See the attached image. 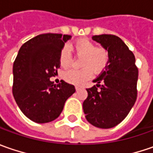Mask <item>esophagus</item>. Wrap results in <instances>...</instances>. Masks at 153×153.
<instances>
[{
  "mask_svg": "<svg viewBox=\"0 0 153 153\" xmlns=\"http://www.w3.org/2000/svg\"><path fill=\"white\" fill-rule=\"evenodd\" d=\"M75 90H76V91H79L80 90V88L79 86H75Z\"/></svg>",
  "mask_w": 153,
  "mask_h": 153,
  "instance_id": "obj_1",
  "label": "esophagus"
}]
</instances>
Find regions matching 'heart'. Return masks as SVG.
Segmentation results:
<instances>
[{
  "label": "heart",
  "mask_w": 153,
  "mask_h": 153,
  "mask_svg": "<svg viewBox=\"0 0 153 153\" xmlns=\"http://www.w3.org/2000/svg\"><path fill=\"white\" fill-rule=\"evenodd\" d=\"M73 49L77 55L83 56L81 65L85 68L79 70L70 69L64 74V79L70 84L80 85L91 78L93 69L94 72L100 73L108 66V52L104 48L97 47L91 40L87 39L76 40L73 45ZM71 54L68 49L66 47L62 48L59 56L61 66L65 68H68L71 64Z\"/></svg>",
  "instance_id": "b5f03b06"
}]
</instances>
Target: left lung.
I'll use <instances>...</instances> for the list:
<instances>
[{"label":"left lung","instance_id":"8db88e82","mask_svg":"<svg viewBox=\"0 0 153 153\" xmlns=\"http://www.w3.org/2000/svg\"><path fill=\"white\" fill-rule=\"evenodd\" d=\"M92 40L108 51L109 61L93 80L97 85L86 89L83 109L90 124L110 129L125 119L136 101L138 68L133 52L119 37L101 34L92 36Z\"/></svg>","mask_w":153,"mask_h":153}]
</instances>
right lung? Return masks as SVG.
I'll return each instance as SVG.
<instances>
[{"mask_svg":"<svg viewBox=\"0 0 153 153\" xmlns=\"http://www.w3.org/2000/svg\"><path fill=\"white\" fill-rule=\"evenodd\" d=\"M71 35L43 34L28 40L19 49L13 63L14 99L22 113L38 124L59 117L65 102L75 92L73 85L51 81L60 68L59 56Z\"/></svg>","mask_w":153,"mask_h":153,"instance_id":"right-lung-1","label":"right lung"}]
</instances>
